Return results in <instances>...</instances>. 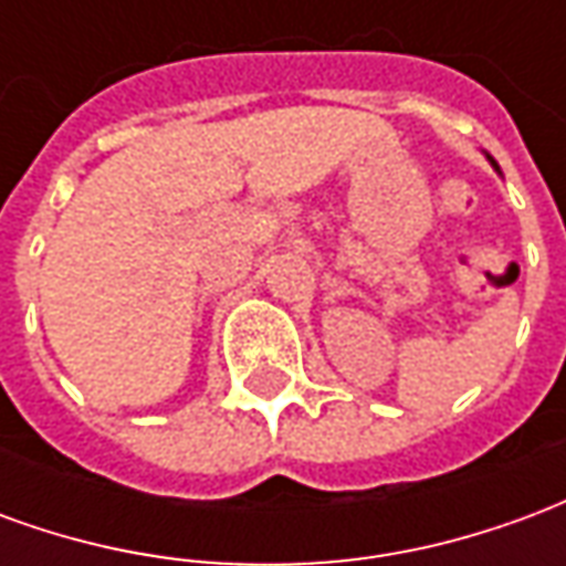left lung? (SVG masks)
Segmentation results:
<instances>
[{
	"mask_svg": "<svg viewBox=\"0 0 566 566\" xmlns=\"http://www.w3.org/2000/svg\"><path fill=\"white\" fill-rule=\"evenodd\" d=\"M485 157H488V160H491V166H494V169H497V172H500V166H497V163H494V157H491V154H485Z\"/></svg>",
	"mask_w": 566,
	"mask_h": 566,
	"instance_id": "obj_1",
	"label": "left lung"
}]
</instances>
